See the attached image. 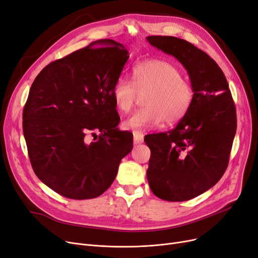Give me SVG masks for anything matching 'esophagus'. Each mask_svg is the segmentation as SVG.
I'll return each instance as SVG.
<instances>
[{
  "mask_svg": "<svg viewBox=\"0 0 258 258\" xmlns=\"http://www.w3.org/2000/svg\"><path fill=\"white\" fill-rule=\"evenodd\" d=\"M133 139H134V144L143 143V141H144L143 133L140 131H133Z\"/></svg>",
  "mask_w": 258,
  "mask_h": 258,
  "instance_id": "34e87169",
  "label": "esophagus"
}]
</instances>
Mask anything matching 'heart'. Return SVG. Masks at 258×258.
<instances>
[{
    "instance_id": "b5f03b06",
    "label": "heart",
    "mask_w": 258,
    "mask_h": 258,
    "mask_svg": "<svg viewBox=\"0 0 258 258\" xmlns=\"http://www.w3.org/2000/svg\"><path fill=\"white\" fill-rule=\"evenodd\" d=\"M144 108L127 118L124 125L132 130H146L173 125L181 120L193 104L195 91L180 70L162 59H148L132 68V83L119 78L113 85L112 100L119 112L127 113L144 94Z\"/></svg>"
}]
</instances>
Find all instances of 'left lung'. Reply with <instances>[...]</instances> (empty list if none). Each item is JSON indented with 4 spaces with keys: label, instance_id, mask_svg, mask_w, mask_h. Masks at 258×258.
Segmentation results:
<instances>
[{
    "label": "left lung",
    "instance_id": "1",
    "mask_svg": "<svg viewBox=\"0 0 258 258\" xmlns=\"http://www.w3.org/2000/svg\"><path fill=\"white\" fill-rule=\"evenodd\" d=\"M152 46L186 68L193 104L174 129L146 136L151 191L168 202H185L212 188L229 164L236 133V109L223 70L193 44L175 36H147Z\"/></svg>",
    "mask_w": 258,
    "mask_h": 258
}]
</instances>
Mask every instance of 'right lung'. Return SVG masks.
I'll return each mask as SVG.
<instances>
[{"instance_id": "1", "label": "right lung", "mask_w": 258, "mask_h": 258, "mask_svg": "<svg viewBox=\"0 0 258 258\" xmlns=\"http://www.w3.org/2000/svg\"><path fill=\"white\" fill-rule=\"evenodd\" d=\"M128 57L121 44L99 40L51 62L31 85L23 110L30 163L46 186L67 199L102 195L133 148L132 133L116 128L112 100Z\"/></svg>"}]
</instances>
